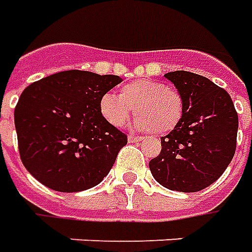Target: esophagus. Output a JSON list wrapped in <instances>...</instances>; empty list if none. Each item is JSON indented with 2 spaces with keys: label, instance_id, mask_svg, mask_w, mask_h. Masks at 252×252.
Returning <instances> with one entry per match:
<instances>
[{
  "label": "esophagus",
  "instance_id": "obj_1",
  "mask_svg": "<svg viewBox=\"0 0 252 252\" xmlns=\"http://www.w3.org/2000/svg\"><path fill=\"white\" fill-rule=\"evenodd\" d=\"M142 140H143V139L138 138V136H132V135L128 136V142H129V143H138V142H142Z\"/></svg>",
  "mask_w": 252,
  "mask_h": 252
}]
</instances>
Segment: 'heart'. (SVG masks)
<instances>
[{
    "label": "heart",
    "instance_id": "obj_1",
    "mask_svg": "<svg viewBox=\"0 0 252 252\" xmlns=\"http://www.w3.org/2000/svg\"><path fill=\"white\" fill-rule=\"evenodd\" d=\"M132 109L138 114L136 129L168 133L179 124L184 102L177 90L153 79L133 80L121 87L120 95L106 93L99 99L102 117L113 126H123Z\"/></svg>",
    "mask_w": 252,
    "mask_h": 252
}]
</instances>
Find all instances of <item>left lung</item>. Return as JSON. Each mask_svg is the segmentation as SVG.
<instances>
[{
    "instance_id": "left-lung-1",
    "label": "left lung",
    "mask_w": 252,
    "mask_h": 252,
    "mask_svg": "<svg viewBox=\"0 0 252 252\" xmlns=\"http://www.w3.org/2000/svg\"><path fill=\"white\" fill-rule=\"evenodd\" d=\"M163 76L181 94L184 109L175 129L161 138L162 150L149 166L162 187L196 192L217 180L235 156L237 113L229 94L207 77L187 71Z\"/></svg>"
}]
</instances>
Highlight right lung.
I'll list each match as a JSON object with an SVG mask.
<instances>
[{
    "label": "right lung",
    "instance_id": "add662e5",
    "mask_svg": "<svg viewBox=\"0 0 252 252\" xmlns=\"http://www.w3.org/2000/svg\"><path fill=\"white\" fill-rule=\"evenodd\" d=\"M116 75L63 71L30 84L15 109L23 165L59 192H79L106 177L126 136L102 117L99 99Z\"/></svg>",
    "mask_w": 252,
    "mask_h": 252
}]
</instances>
